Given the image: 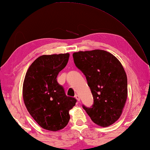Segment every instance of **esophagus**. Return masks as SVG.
I'll return each instance as SVG.
<instances>
[{"instance_id": "obj_1", "label": "esophagus", "mask_w": 150, "mask_h": 150, "mask_svg": "<svg viewBox=\"0 0 150 150\" xmlns=\"http://www.w3.org/2000/svg\"><path fill=\"white\" fill-rule=\"evenodd\" d=\"M75 98L78 101H80V96H78V95H76V96H75Z\"/></svg>"}]
</instances>
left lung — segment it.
<instances>
[{
	"mask_svg": "<svg viewBox=\"0 0 150 150\" xmlns=\"http://www.w3.org/2000/svg\"><path fill=\"white\" fill-rule=\"evenodd\" d=\"M72 56L86 76L94 99L91 108H83L97 125L111 126L121 116L127 99V76L122 64L104 50L75 52Z\"/></svg>",
	"mask_w": 150,
	"mask_h": 150,
	"instance_id": "obj_1",
	"label": "left lung"
}]
</instances>
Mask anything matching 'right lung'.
I'll list each match as a JSON object with an SVG mask.
<instances>
[{"mask_svg": "<svg viewBox=\"0 0 150 150\" xmlns=\"http://www.w3.org/2000/svg\"><path fill=\"white\" fill-rule=\"evenodd\" d=\"M69 53L44 54L32 62L25 74L22 96L26 109L44 129L58 131L70 120L69 111L76 100L65 95L57 77L69 59Z\"/></svg>", "mask_w": 150, "mask_h": 150, "instance_id": "right-lung-1", "label": "right lung"}]
</instances>
